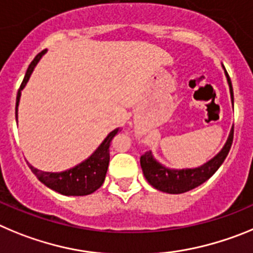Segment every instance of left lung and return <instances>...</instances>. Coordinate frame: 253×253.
Segmentation results:
<instances>
[{
  "label": "left lung",
  "instance_id": "8db88e82",
  "mask_svg": "<svg viewBox=\"0 0 253 253\" xmlns=\"http://www.w3.org/2000/svg\"><path fill=\"white\" fill-rule=\"evenodd\" d=\"M226 76L229 84V90H231L232 102H233V89H232L231 79H229L227 72ZM233 131L234 128H232L228 140H227L222 151L211 161L199 166V168H195V169L170 170L152 158L151 152L146 151L145 154L141 155L140 158L143 175L147 179V181L160 192L170 193V194H181V193L189 192V190L197 188L200 184L208 180L209 177L219 169V166L222 165L223 161L226 160L227 155L231 150L232 142H233Z\"/></svg>",
  "mask_w": 253,
  "mask_h": 253
}]
</instances>
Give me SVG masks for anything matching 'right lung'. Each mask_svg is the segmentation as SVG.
Returning a JSON list of instances; mask_svg holds the SVG:
<instances>
[{"label":"right lung","instance_id":"1","mask_svg":"<svg viewBox=\"0 0 253 253\" xmlns=\"http://www.w3.org/2000/svg\"><path fill=\"white\" fill-rule=\"evenodd\" d=\"M46 50H42V53H39L38 55L34 58L31 61V64L29 65L25 74V78L22 81L20 89L17 92V97H16V121H17V107H19L20 95H21V90L26 85L27 81L30 78L31 73H33L34 68L38 64V61L40 60L42 55L45 54ZM118 133V128L113 129L110 135L104 138L103 142L101 143V146L93 152V155L89 159L83 161L82 164L77 165L76 168L67 170L63 172H46L40 171V170L35 169L34 166H30L31 171L36 175L39 180L42 184L47 186V188L53 189L55 192L60 193L63 195H88L95 192L97 189L101 188L102 184L106 177L107 169H108V163H110V146L111 141Z\"/></svg>","mask_w":253,"mask_h":253}]
</instances>
